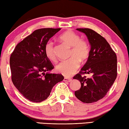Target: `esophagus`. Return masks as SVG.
I'll list each match as a JSON object with an SVG mask.
<instances>
[{
    "instance_id": "obj_1",
    "label": "esophagus",
    "mask_w": 129,
    "mask_h": 129,
    "mask_svg": "<svg viewBox=\"0 0 129 129\" xmlns=\"http://www.w3.org/2000/svg\"><path fill=\"white\" fill-rule=\"evenodd\" d=\"M64 81H68V82H70L72 81V79L69 78H67V77H64Z\"/></svg>"
}]
</instances>
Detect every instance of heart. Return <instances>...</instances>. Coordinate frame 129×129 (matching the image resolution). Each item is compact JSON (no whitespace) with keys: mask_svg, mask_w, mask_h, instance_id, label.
<instances>
[{"mask_svg":"<svg viewBox=\"0 0 129 129\" xmlns=\"http://www.w3.org/2000/svg\"><path fill=\"white\" fill-rule=\"evenodd\" d=\"M59 39L67 45L71 47L70 59L59 63L56 70L66 77H70L75 73L80 66V61L86 60L89 55V45L87 41L81 40L77 34L72 31H67L59 36ZM46 56L49 60H56L55 48L52 41H48L44 47Z\"/></svg>","mask_w":129,"mask_h":129,"instance_id":"obj_1","label":"heart"}]
</instances>
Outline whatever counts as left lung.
<instances>
[{
  "instance_id": "left-lung-1",
  "label": "left lung",
  "mask_w": 129,
  "mask_h": 129,
  "mask_svg": "<svg viewBox=\"0 0 129 129\" xmlns=\"http://www.w3.org/2000/svg\"><path fill=\"white\" fill-rule=\"evenodd\" d=\"M84 33L91 45L87 62L73 78L79 80L81 88L74 92L84 103H92L105 96L117 77V57L103 37L89 28H77ZM91 74V78L84 74Z\"/></svg>"
}]
</instances>
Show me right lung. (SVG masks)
<instances>
[{
  "mask_svg": "<svg viewBox=\"0 0 129 129\" xmlns=\"http://www.w3.org/2000/svg\"><path fill=\"white\" fill-rule=\"evenodd\" d=\"M60 28L37 29L17 45L11 54L10 65L14 86L26 99L41 102L49 96L62 74L46 72L54 68L44 52L45 44Z\"/></svg>",
  "mask_w": 129,
  "mask_h": 129,
  "instance_id": "1",
  "label": "right lung"
}]
</instances>
